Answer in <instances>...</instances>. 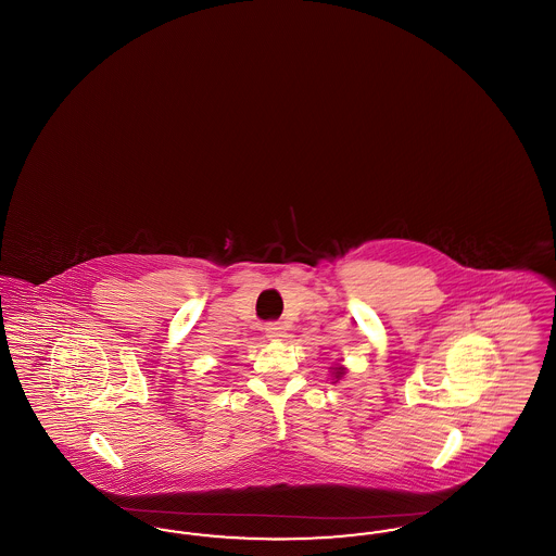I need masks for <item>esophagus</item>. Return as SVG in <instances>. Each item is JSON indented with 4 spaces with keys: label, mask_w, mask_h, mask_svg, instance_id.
<instances>
[{
    "label": "esophagus",
    "mask_w": 556,
    "mask_h": 556,
    "mask_svg": "<svg viewBox=\"0 0 556 556\" xmlns=\"http://www.w3.org/2000/svg\"><path fill=\"white\" fill-rule=\"evenodd\" d=\"M265 333L268 340H281L286 338V327L281 323H266Z\"/></svg>",
    "instance_id": "1"
}]
</instances>
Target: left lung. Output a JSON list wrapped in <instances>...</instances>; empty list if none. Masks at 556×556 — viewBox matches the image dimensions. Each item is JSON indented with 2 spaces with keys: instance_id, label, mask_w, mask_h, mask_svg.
<instances>
[{
  "instance_id": "obj_1",
  "label": "left lung",
  "mask_w": 556,
  "mask_h": 556,
  "mask_svg": "<svg viewBox=\"0 0 556 556\" xmlns=\"http://www.w3.org/2000/svg\"><path fill=\"white\" fill-rule=\"evenodd\" d=\"M329 372H331V383H338L340 379H344L348 369H345V365H342V363H336V365L329 367Z\"/></svg>"
}]
</instances>
